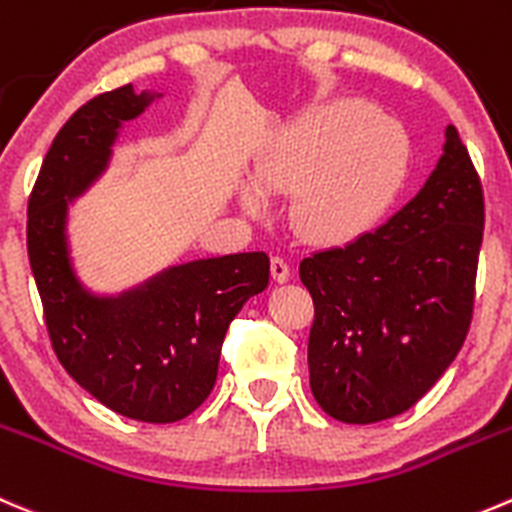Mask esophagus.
Wrapping results in <instances>:
<instances>
[{"instance_id": "esophagus-1", "label": "esophagus", "mask_w": 512, "mask_h": 512, "mask_svg": "<svg viewBox=\"0 0 512 512\" xmlns=\"http://www.w3.org/2000/svg\"><path fill=\"white\" fill-rule=\"evenodd\" d=\"M272 280L275 282H287L292 277V270H290V265H287L285 260H282V257H272Z\"/></svg>"}]
</instances>
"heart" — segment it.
Listing matches in <instances>:
<instances>
[{"mask_svg":"<svg viewBox=\"0 0 512 512\" xmlns=\"http://www.w3.org/2000/svg\"><path fill=\"white\" fill-rule=\"evenodd\" d=\"M410 170L400 124L362 99H335L287 122L252 167L240 202L262 215L265 195H290V222L312 245L370 235L398 200Z\"/></svg>","mask_w":512,"mask_h":512,"instance_id":"1","label":"heart"}]
</instances>
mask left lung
<instances>
[{
    "mask_svg": "<svg viewBox=\"0 0 512 512\" xmlns=\"http://www.w3.org/2000/svg\"><path fill=\"white\" fill-rule=\"evenodd\" d=\"M483 187L453 124L423 190L385 225L300 262L315 302L310 388L330 418L370 425L413 408L468 335Z\"/></svg>",
    "mask_w": 512,
    "mask_h": 512,
    "instance_id": "8db88e82",
    "label": "left lung"
}]
</instances>
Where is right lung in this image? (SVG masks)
<instances>
[{
    "instance_id": "obj_1",
    "label": "right lung",
    "mask_w": 512,
    "mask_h": 512,
    "mask_svg": "<svg viewBox=\"0 0 512 512\" xmlns=\"http://www.w3.org/2000/svg\"><path fill=\"white\" fill-rule=\"evenodd\" d=\"M162 92L132 84L89 99L67 119L42 162L27 210V252L52 347L79 388L140 423H177L212 393L222 340L270 282L265 252L170 265L119 292L79 277L69 210L109 170L124 122Z\"/></svg>"
}]
</instances>
